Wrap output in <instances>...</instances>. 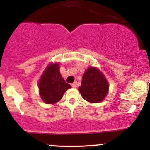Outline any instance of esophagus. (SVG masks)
<instances>
[{
  "label": "esophagus",
  "mask_w": 150,
  "mask_h": 150,
  "mask_svg": "<svg viewBox=\"0 0 150 150\" xmlns=\"http://www.w3.org/2000/svg\"><path fill=\"white\" fill-rule=\"evenodd\" d=\"M71 86H72V88H76L77 87V82H74L73 83H72Z\"/></svg>",
  "instance_id": "esophagus-1"
}]
</instances>
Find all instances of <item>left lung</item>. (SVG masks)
<instances>
[{
    "label": "left lung",
    "mask_w": 150,
    "mask_h": 150,
    "mask_svg": "<svg viewBox=\"0 0 150 150\" xmlns=\"http://www.w3.org/2000/svg\"><path fill=\"white\" fill-rule=\"evenodd\" d=\"M109 83L99 69L89 67L83 75L78 91L86 101L99 103L104 100L109 91Z\"/></svg>",
    "instance_id": "left-lung-1"
}]
</instances>
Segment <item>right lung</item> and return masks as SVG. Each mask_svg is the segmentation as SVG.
Wrapping results in <instances>:
<instances>
[{
    "mask_svg": "<svg viewBox=\"0 0 150 150\" xmlns=\"http://www.w3.org/2000/svg\"><path fill=\"white\" fill-rule=\"evenodd\" d=\"M59 63H50L47 65L38 81L39 94L46 104H56L62 98L64 92L70 88L62 77Z\"/></svg>",
    "mask_w": 150,
    "mask_h": 150,
    "instance_id": "obj_1",
    "label": "right lung"
}]
</instances>
